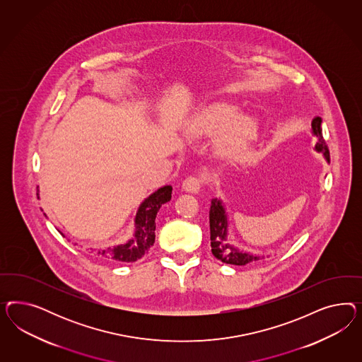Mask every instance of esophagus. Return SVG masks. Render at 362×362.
Wrapping results in <instances>:
<instances>
[{"label": "esophagus", "mask_w": 362, "mask_h": 362, "mask_svg": "<svg viewBox=\"0 0 362 362\" xmlns=\"http://www.w3.org/2000/svg\"><path fill=\"white\" fill-rule=\"evenodd\" d=\"M182 188L189 194H197L200 191V180L195 176H188L186 180L183 182Z\"/></svg>", "instance_id": "34e87169"}]
</instances>
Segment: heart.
Returning a JSON list of instances; mask_svg holds the SVG:
<instances>
[{
	"label": "heart",
	"instance_id": "obj_1",
	"mask_svg": "<svg viewBox=\"0 0 362 362\" xmlns=\"http://www.w3.org/2000/svg\"><path fill=\"white\" fill-rule=\"evenodd\" d=\"M189 132L199 138L215 135V155L227 165H236L259 141L262 122L255 114L240 112L233 102L216 100L197 112Z\"/></svg>",
	"mask_w": 362,
	"mask_h": 362
}]
</instances>
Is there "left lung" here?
<instances>
[{
    "label": "left lung",
    "mask_w": 362,
    "mask_h": 362,
    "mask_svg": "<svg viewBox=\"0 0 362 362\" xmlns=\"http://www.w3.org/2000/svg\"><path fill=\"white\" fill-rule=\"evenodd\" d=\"M312 135L317 138L315 151L322 153L324 159L329 163V150L322 138L321 118L315 117L310 123ZM209 230H211V251L220 262L232 265H245L264 259V255L250 252L233 244L230 236V219L224 202L220 197L211 199L209 207ZM268 257V256H267Z\"/></svg>",
    "instance_id": "1"
}]
</instances>
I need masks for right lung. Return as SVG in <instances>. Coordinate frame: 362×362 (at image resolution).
Listing matches in <instances>:
<instances>
[{"label": "right lung", "mask_w": 362, "mask_h": 362, "mask_svg": "<svg viewBox=\"0 0 362 362\" xmlns=\"http://www.w3.org/2000/svg\"><path fill=\"white\" fill-rule=\"evenodd\" d=\"M171 192L173 187L165 185L143 200L136 209L134 230L129 240L114 247L91 248V251L100 259L114 263H134L139 260L155 243V219L160 207L171 200Z\"/></svg>", "instance_id": "right-lung-1"}]
</instances>
